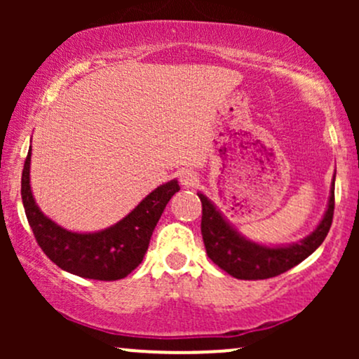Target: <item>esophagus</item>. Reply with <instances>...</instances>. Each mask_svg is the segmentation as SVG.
Here are the masks:
<instances>
[{"instance_id":"obj_1","label":"esophagus","mask_w":359,"mask_h":359,"mask_svg":"<svg viewBox=\"0 0 359 359\" xmlns=\"http://www.w3.org/2000/svg\"><path fill=\"white\" fill-rule=\"evenodd\" d=\"M179 180L184 187H194V185L199 182V175H197V172L192 170V168H184V170L180 172Z\"/></svg>"}]
</instances>
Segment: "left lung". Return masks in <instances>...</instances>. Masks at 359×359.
I'll return each instance as SVG.
<instances>
[{
    "mask_svg": "<svg viewBox=\"0 0 359 359\" xmlns=\"http://www.w3.org/2000/svg\"><path fill=\"white\" fill-rule=\"evenodd\" d=\"M199 199L203 203L201 233H203L208 257L221 270L240 280L271 278L294 269L323 245L334 216V182H332L327 211L316 231L295 245L269 248L240 236L204 194H199Z\"/></svg>",
    "mask_w": 359,
    "mask_h": 359,
    "instance_id": "left-lung-1",
    "label": "left lung"
}]
</instances>
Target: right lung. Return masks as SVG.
<instances>
[{
	"mask_svg": "<svg viewBox=\"0 0 359 359\" xmlns=\"http://www.w3.org/2000/svg\"><path fill=\"white\" fill-rule=\"evenodd\" d=\"M30 154L25 158L22 199L28 224L39 246L62 270L90 280L125 278L142 263L151 233L170 197L180 191L177 180L160 185L125 219L100 233H72L45 217L30 191Z\"/></svg>",
	"mask_w": 359,
	"mask_h": 359,
	"instance_id": "right-lung-1",
	"label": "right lung"
}]
</instances>
